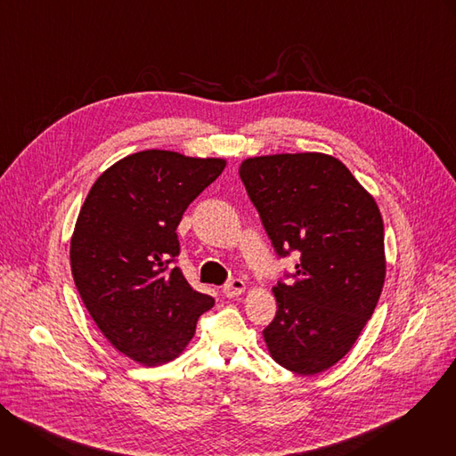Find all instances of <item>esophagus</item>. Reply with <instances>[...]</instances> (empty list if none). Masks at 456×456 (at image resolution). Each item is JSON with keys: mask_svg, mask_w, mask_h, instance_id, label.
<instances>
[{"mask_svg": "<svg viewBox=\"0 0 456 456\" xmlns=\"http://www.w3.org/2000/svg\"><path fill=\"white\" fill-rule=\"evenodd\" d=\"M222 292H224V296H227V297H238L240 294L245 292V281L234 278V280H231L229 283L224 285Z\"/></svg>", "mask_w": 456, "mask_h": 456, "instance_id": "1", "label": "esophagus"}]
</instances>
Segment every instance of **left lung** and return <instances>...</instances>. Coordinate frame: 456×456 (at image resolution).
I'll list each match as a JSON object with an SVG mask.
<instances>
[{
    "label": "left lung",
    "mask_w": 456,
    "mask_h": 456,
    "mask_svg": "<svg viewBox=\"0 0 456 456\" xmlns=\"http://www.w3.org/2000/svg\"><path fill=\"white\" fill-rule=\"evenodd\" d=\"M240 178L276 254H301L292 283L273 289L278 312L264 330L267 348L294 373H321L350 352L382 292L380 211L350 169L324 153L252 157Z\"/></svg>",
    "instance_id": "8db88e82"
}]
</instances>
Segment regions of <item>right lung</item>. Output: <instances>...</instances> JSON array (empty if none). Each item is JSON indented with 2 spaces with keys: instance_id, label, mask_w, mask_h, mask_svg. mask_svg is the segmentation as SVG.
Instances as JSON below:
<instances>
[{
  "instance_id": "add662e5",
  "label": "right lung",
  "mask_w": 456,
  "mask_h": 456,
  "mask_svg": "<svg viewBox=\"0 0 456 456\" xmlns=\"http://www.w3.org/2000/svg\"><path fill=\"white\" fill-rule=\"evenodd\" d=\"M224 167V159L139 151L108 167L79 211L70 241L79 296L104 338L144 366L178 357L215 305L171 264L183 211Z\"/></svg>"
}]
</instances>
